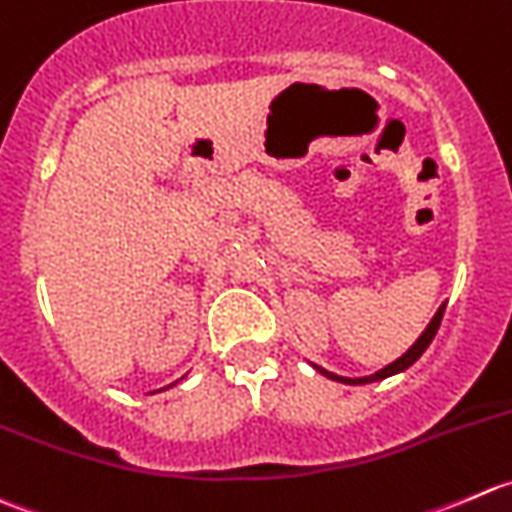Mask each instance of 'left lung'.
Instances as JSON below:
<instances>
[{
  "mask_svg": "<svg viewBox=\"0 0 512 512\" xmlns=\"http://www.w3.org/2000/svg\"><path fill=\"white\" fill-rule=\"evenodd\" d=\"M443 313H445V303H443V306L438 308V313H435V316L430 318V323H428V326H426V331H423L421 336H418V341L413 343V346L408 348V351L403 353V356L398 358V361L388 363L386 368H381V371H378V373H373V376H363V378H346V376H338V373H331V371H326V368L316 366V363H311V366L316 368V371L321 373V376L331 378V381H338V383H348V386H363V383L383 381V378H388V376H396V373H403V371H406V368H411L413 363H416L418 358H421L423 353H426V348L430 346V341H433V338H435V333H438V328H440V321H443Z\"/></svg>",
  "mask_w": 512,
  "mask_h": 512,
  "instance_id": "1",
  "label": "left lung"
}]
</instances>
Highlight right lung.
Wrapping results in <instances>:
<instances>
[{"label": "right lung", "instance_id": "obj_1", "mask_svg": "<svg viewBox=\"0 0 512 512\" xmlns=\"http://www.w3.org/2000/svg\"><path fill=\"white\" fill-rule=\"evenodd\" d=\"M179 383V381H176ZM176 383H171V386H176ZM171 386H166V388H171ZM166 388H159V391H166ZM159 391H154V393H159Z\"/></svg>", "mask_w": 512, "mask_h": 512}]
</instances>
